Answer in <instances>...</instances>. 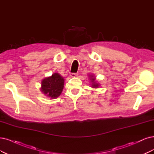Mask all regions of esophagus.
Segmentation results:
<instances>
[{"label":"esophagus","instance_id":"obj_1","mask_svg":"<svg viewBox=\"0 0 154 154\" xmlns=\"http://www.w3.org/2000/svg\"><path fill=\"white\" fill-rule=\"evenodd\" d=\"M70 75H71V77H76L77 76V74L75 73H72Z\"/></svg>","mask_w":154,"mask_h":154}]
</instances>
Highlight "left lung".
Listing matches in <instances>:
<instances>
[{"label": "left lung", "mask_w": 154, "mask_h": 154, "mask_svg": "<svg viewBox=\"0 0 154 154\" xmlns=\"http://www.w3.org/2000/svg\"><path fill=\"white\" fill-rule=\"evenodd\" d=\"M89 75L91 76L90 77V80L92 82V88H98L99 86H100V84H98V83L96 82V79H95V78L94 77L93 75Z\"/></svg>", "instance_id": "left-lung-1"}]
</instances>
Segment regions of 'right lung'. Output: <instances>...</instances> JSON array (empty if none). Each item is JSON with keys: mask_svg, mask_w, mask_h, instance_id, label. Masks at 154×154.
I'll return each instance as SVG.
<instances>
[{"mask_svg": "<svg viewBox=\"0 0 154 154\" xmlns=\"http://www.w3.org/2000/svg\"><path fill=\"white\" fill-rule=\"evenodd\" d=\"M41 91L51 98H56L61 94L64 87V79L58 73L43 79Z\"/></svg>", "mask_w": 154, "mask_h": 154, "instance_id": "obj_1", "label": "right lung"}]
</instances>
